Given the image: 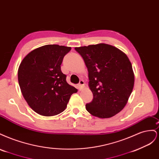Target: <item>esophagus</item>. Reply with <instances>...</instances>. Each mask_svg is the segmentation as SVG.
Returning <instances> with one entry per match:
<instances>
[{
  "label": "esophagus",
  "instance_id": "1",
  "mask_svg": "<svg viewBox=\"0 0 159 159\" xmlns=\"http://www.w3.org/2000/svg\"><path fill=\"white\" fill-rule=\"evenodd\" d=\"M84 85H85L84 81L83 80H80V83L78 84V88H79V89L81 90V89H82L84 87Z\"/></svg>",
  "mask_w": 159,
  "mask_h": 159
}]
</instances>
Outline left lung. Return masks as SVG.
I'll use <instances>...</instances> for the list:
<instances>
[{"label":"left lung","mask_w":159,"mask_h":159,"mask_svg":"<svg viewBox=\"0 0 159 159\" xmlns=\"http://www.w3.org/2000/svg\"><path fill=\"white\" fill-rule=\"evenodd\" d=\"M88 70L93 100L88 111L99 118H109L125 106L133 89L134 76L127 55L117 48L98 44L75 48Z\"/></svg>","instance_id":"1"}]
</instances>
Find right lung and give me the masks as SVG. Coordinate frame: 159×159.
<instances>
[{
  "mask_svg": "<svg viewBox=\"0 0 159 159\" xmlns=\"http://www.w3.org/2000/svg\"><path fill=\"white\" fill-rule=\"evenodd\" d=\"M70 47L49 44L32 50L19 66L18 79L28 105L43 116H54L66 109L71 95L78 89L69 85L61 71Z\"/></svg>",
  "mask_w": 159,
  "mask_h": 159,
  "instance_id": "1",
  "label": "right lung"
}]
</instances>
